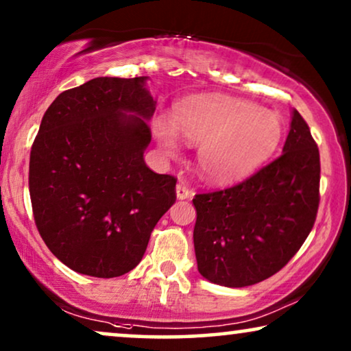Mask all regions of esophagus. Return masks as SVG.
I'll use <instances>...</instances> for the list:
<instances>
[{
  "instance_id": "obj_1",
  "label": "esophagus",
  "mask_w": 351,
  "mask_h": 351,
  "mask_svg": "<svg viewBox=\"0 0 351 351\" xmlns=\"http://www.w3.org/2000/svg\"><path fill=\"white\" fill-rule=\"evenodd\" d=\"M176 191H177V198H179V199H186V198H190V196H191V190L184 184L177 185Z\"/></svg>"
}]
</instances>
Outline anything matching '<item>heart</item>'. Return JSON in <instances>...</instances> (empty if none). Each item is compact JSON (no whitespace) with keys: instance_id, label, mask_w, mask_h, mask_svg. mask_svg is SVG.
Returning <instances> with one entry per match:
<instances>
[{"instance_id":"heart-1","label":"heart","mask_w":351,"mask_h":351,"mask_svg":"<svg viewBox=\"0 0 351 351\" xmlns=\"http://www.w3.org/2000/svg\"><path fill=\"white\" fill-rule=\"evenodd\" d=\"M182 136L199 143V169L209 180L228 184L252 174L281 143L285 124L276 112L228 95L195 97L177 104L172 119L153 118L162 152H179Z\"/></svg>"}]
</instances>
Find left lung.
Returning <instances> with one entry per match:
<instances>
[{
    "label": "left lung",
    "instance_id": "left-lung-1",
    "mask_svg": "<svg viewBox=\"0 0 351 351\" xmlns=\"http://www.w3.org/2000/svg\"><path fill=\"white\" fill-rule=\"evenodd\" d=\"M319 150L292 112L282 153L227 189L195 195L198 271L227 287L256 285L281 270L305 243L319 206Z\"/></svg>",
    "mask_w": 351,
    "mask_h": 351
}]
</instances>
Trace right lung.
Segmentation results:
<instances>
[{
  "label": "right lung",
  "mask_w": 351,
  "mask_h": 351,
  "mask_svg": "<svg viewBox=\"0 0 351 351\" xmlns=\"http://www.w3.org/2000/svg\"><path fill=\"white\" fill-rule=\"evenodd\" d=\"M145 80L100 76L64 90L33 141L28 189L36 228L49 251L83 275L114 278L136 268L176 203V177L143 161L155 112Z\"/></svg>",
  "instance_id": "obj_1"
}]
</instances>
